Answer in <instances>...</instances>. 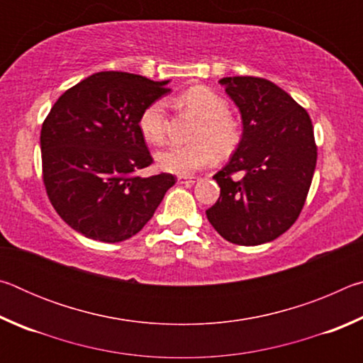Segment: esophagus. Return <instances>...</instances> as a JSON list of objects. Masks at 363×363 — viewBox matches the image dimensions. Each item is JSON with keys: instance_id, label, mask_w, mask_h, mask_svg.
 Returning a JSON list of instances; mask_svg holds the SVG:
<instances>
[{"instance_id": "obj_1", "label": "esophagus", "mask_w": 363, "mask_h": 363, "mask_svg": "<svg viewBox=\"0 0 363 363\" xmlns=\"http://www.w3.org/2000/svg\"><path fill=\"white\" fill-rule=\"evenodd\" d=\"M199 181V177L196 176H179L177 177V182L179 184H194Z\"/></svg>"}]
</instances>
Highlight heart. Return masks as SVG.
<instances>
[{"label": "heart", "mask_w": 363, "mask_h": 363, "mask_svg": "<svg viewBox=\"0 0 363 363\" xmlns=\"http://www.w3.org/2000/svg\"><path fill=\"white\" fill-rule=\"evenodd\" d=\"M182 107L200 116L189 145H169L157 152V167L164 173L190 176L211 164L216 158L230 153L240 140L237 121L229 115V106L219 94L206 86H192L179 97ZM138 128L143 139L150 145H160L167 138V106L155 101L139 115Z\"/></svg>", "instance_id": "heart-1"}]
</instances>
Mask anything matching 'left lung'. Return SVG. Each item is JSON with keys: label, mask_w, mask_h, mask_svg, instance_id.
I'll use <instances>...</instances> for the list:
<instances>
[{"label": "left lung", "mask_w": 363, "mask_h": 363, "mask_svg": "<svg viewBox=\"0 0 363 363\" xmlns=\"http://www.w3.org/2000/svg\"><path fill=\"white\" fill-rule=\"evenodd\" d=\"M219 83L240 110L243 133L213 176L220 195L206 218L227 242L255 247L280 237L303 210L317 163L314 128L309 113L269 79Z\"/></svg>", "instance_id": "left-lung-1"}]
</instances>
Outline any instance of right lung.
I'll return each mask as SVG.
<instances>
[{"label": "right lung", "mask_w": 363, "mask_h": 363, "mask_svg": "<svg viewBox=\"0 0 363 363\" xmlns=\"http://www.w3.org/2000/svg\"><path fill=\"white\" fill-rule=\"evenodd\" d=\"M167 82L99 72L67 89L41 128L43 181L54 210L73 230L116 243L149 223L174 176H136L152 164L138 128Z\"/></svg>", "instance_id": "obj_1"}]
</instances>
